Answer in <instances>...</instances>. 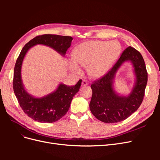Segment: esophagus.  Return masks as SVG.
I'll return each mask as SVG.
<instances>
[{
	"label": "esophagus",
	"instance_id": "esophagus-1",
	"mask_svg": "<svg viewBox=\"0 0 160 160\" xmlns=\"http://www.w3.org/2000/svg\"><path fill=\"white\" fill-rule=\"evenodd\" d=\"M88 85V81H85V80H83V81H82V83H81V86L85 87V86H87Z\"/></svg>",
	"mask_w": 160,
	"mask_h": 160
}]
</instances>
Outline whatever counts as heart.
<instances>
[{"instance_id":"1","label":"heart","mask_w":160,"mask_h":160,"mask_svg":"<svg viewBox=\"0 0 160 160\" xmlns=\"http://www.w3.org/2000/svg\"><path fill=\"white\" fill-rule=\"evenodd\" d=\"M121 52V46L116 41H89L77 46L72 52V59L69 60V69L79 73L80 67H86L91 78L104 75L114 63Z\"/></svg>"}]
</instances>
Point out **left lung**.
I'll use <instances>...</instances> for the list:
<instances>
[{
    "mask_svg": "<svg viewBox=\"0 0 160 160\" xmlns=\"http://www.w3.org/2000/svg\"><path fill=\"white\" fill-rule=\"evenodd\" d=\"M125 61L132 63L136 81L131 93L128 96H122L113 89V80L117 70ZM147 83L148 72L142 55L134 48L128 47L112 68L91 84L93 94L89 108L92 114L101 122L108 123L125 120L142 104Z\"/></svg>",
    "mask_w": 160,
    "mask_h": 160,
    "instance_id": "obj_1",
    "label": "left lung"
}]
</instances>
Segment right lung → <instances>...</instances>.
I'll return each instance as SVG.
<instances>
[{
	"mask_svg": "<svg viewBox=\"0 0 160 160\" xmlns=\"http://www.w3.org/2000/svg\"><path fill=\"white\" fill-rule=\"evenodd\" d=\"M72 38L69 36L42 35L32 38L23 47L17 58L14 69L13 90L21 108L28 117L41 123L57 122L67 113L73 96L79 91L82 80L74 86L59 84L51 93L35 98L25 90L21 79V67L24 58L31 47L40 44L50 47L64 56L71 44Z\"/></svg>",
	"mask_w": 160,
	"mask_h": 160,
	"instance_id": "1",
	"label": "right lung"
}]
</instances>
